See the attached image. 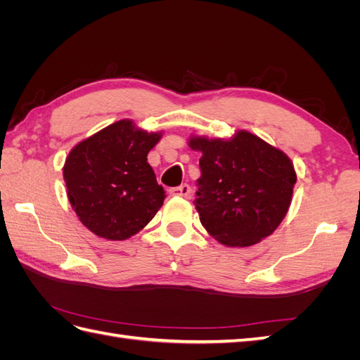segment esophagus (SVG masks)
I'll return each instance as SVG.
<instances>
[{
  "mask_svg": "<svg viewBox=\"0 0 360 360\" xmlns=\"http://www.w3.org/2000/svg\"><path fill=\"white\" fill-rule=\"evenodd\" d=\"M191 186L189 184H180L177 188L169 189V193L174 197H183V198H191Z\"/></svg>",
  "mask_w": 360,
  "mask_h": 360,
  "instance_id": "obj_1",
  "label": "esophagus"
}]
</instances>
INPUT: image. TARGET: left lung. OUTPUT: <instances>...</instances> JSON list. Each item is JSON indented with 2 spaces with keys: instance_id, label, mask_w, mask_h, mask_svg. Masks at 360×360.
I'll return each mask as SVG.
<instances>
[{
  "instance_id": "8db88e82",
  "label": "left lung",
  "mask_w": 360,
  "mask_h": 360,
  "mask_svg": "<svg viewBox=\"0 0 360 360\" xmlns=\"http://www.w3.org/2000/svg\"><path fill=\"white\" fill-rule=\"evenodd\" d=\"M188 144L202 153L195 209L207 233L231 248L252 246L274 233L297 180L284 151L248 130L228 139L191 136Z\"/></svg>"
}]
</instances>
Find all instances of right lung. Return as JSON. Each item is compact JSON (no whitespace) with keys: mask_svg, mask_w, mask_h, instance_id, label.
I'll return each mask as SVG.
<instances>
[{"mask_svg":"<svg viewBox=\"0 0 360 360\" xmlns=\"http://www.w3.org/2000/svg\"><path fill=\"white\" fill-rule=\"evenodd\" d=\"M162 132L120 120L76 144L63 167L79 221L106 240H126L153 219L165 200L147 155Z\"/></svg>","mask_w":360,"mask_h":360,"instance_id":"right-lung-1","label":"right lung"}]
</instances>
